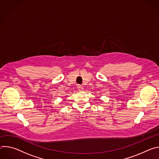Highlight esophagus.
Wrapping results in <instances>:
<instances>
[{
  "mask_svg": "<svg viewBox=\"0 0 159 159\" xmlns=\"http://www.w3.org/2000/svg\"><path fill=\"white\" fill-rule=\"evenodd\" d=\"M77 87H78V90H79V91H82V90H83V87H82L80 85H79L78 86H77Z\"/></svg>",
  "mask_w": 159,
  "mask_h": 159,
  "instance_id": "34e87169",
  "label": "esophagus"
}]
</instances>
